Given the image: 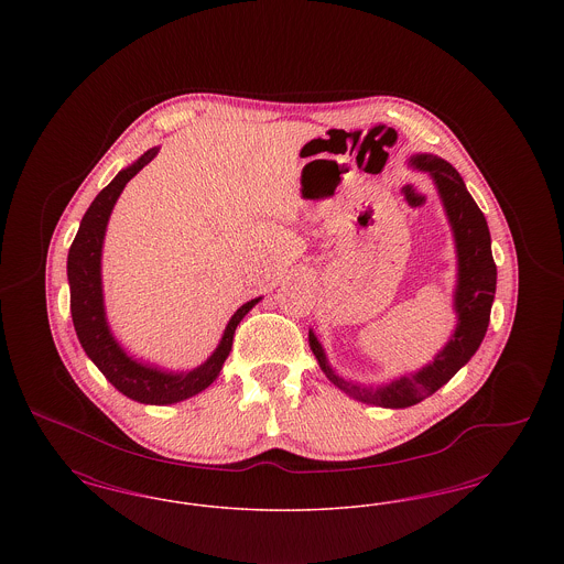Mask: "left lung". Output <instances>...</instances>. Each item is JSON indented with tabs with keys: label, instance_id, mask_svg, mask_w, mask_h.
<instances>
[{
	"label": "left lung",
	"instance_id": "1",
	"mask_svg": "<svg viewBox=\"0 0 564 564\" xmlns=\"http://www.w3.org/2000/svg\"><path fill=\"white\" fill-rule=\"evenodd\" d=\"M412 166L427 171L444 203L456 247L455 334L446 347L437 350L433 361L414 375L400 376L380 387H364L336 375L327 364L325 350L313 329L308 345L315 352L323 375L352 400L375 403L380 408H408L423 402L444 387L474 357L482 345L490 322V306L497 290V267L490 251V232L480 207L465 188L455 166L433 154H419Z\"/></svg>",
	"mask_w": 564,
	"mask_h": 564
}]
</instances>
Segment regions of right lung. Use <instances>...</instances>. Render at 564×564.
<instances>
[{
    "mask_svg": "<svg viewBox=\"0 0 564 564\" xmlns=\"http://www.w3.org/2000/svg\"><path fill=\"white\" fill-rule=\"evenodd\" d=\"M156 154H159V148L148 150L131 166L122 169L90 203L88 212L82 217L80 230L69 247L67 279H69V294H72L69 297L72 319H74L82 349L86 350L90 361L122 395L139 403L166 405V403L184 402L192 395L205 391L214 382L217 375L221 372L226 357L232 350V338H235L237 325L262 297H253L242 304L226 325L224 336L217 349L212 352V357L188 372H169L150 364H141L118 345V340L109 329L106 304H104V285H101V251H104L106 228L120 192Z\"/></svg>",
    "mask_w": 564,
    "mask_h": 564,
    "instance_id": "1",
    "label": "right lung"
}]
</instances>
